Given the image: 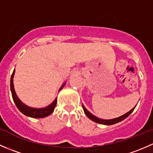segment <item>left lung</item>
I'll list each match as a JSON object with an SVG mask.
<instances>
[{
  "instance_id": "left-lung-1",
  "label": "left lung",
  "mask_w": 153,
  "mask_h": 153,
  "mask_svg": "<svg viewBox=\"0 0 153 153\" xmlns=\"http://www.w3.org/2000/svg\"><path fill=\"white\" fill-rule=\"evenodd\" d=\"M82 106H83V109H84V112H85L86 115L88 117V118H89L90 120H92V121H95V122L96 123H98V124H104V125H112V124H117V123L120 122V121H123V120H124L125 118H127L128 116H129V115H130L131 113H132V112H133L134 109L135 108V107L132 108L131 110H129V112H126V114H124V115H121V116L120 117H118V118H112V119H109V120H104V119H101V118H98V117L95 116L94 115H92L91 112H89V111L87 110V109H86L85 106H84V104H82Z\"/></svg>"
}]
</instances>
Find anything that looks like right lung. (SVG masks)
Returning <instances> with one entry per match:
<instances>
[{
  "mask_svg": "<svg viewBox=\"0 0 153 153\" xmlns=\"http://www.w3.org/2000/svg\"><path fill=\"white\" fill-rule=\"evenodd\" d=\"M15 70L14 69L13 73H12V76H11V80H10V89L11 92H12V98H13V101L15 102V105L17 106L18 109L22 112L24 115H27L28 117H31V118H45V117L48 116V115H51V114L53 112L54 109H55V106L57 104V98H55V101L52 103L51 104H49V106H46L44 108H34L31 107L26 105L24 103H23L21 100L19 99L18 96L16 95V92L15 91V88H14V84H13V78L14 75H15ZM66 84V82L62 84V86H61V88L59 89V91H61L63 89L64 85Z\"/></svg>",
  "mask_w": 153,
  "mask_h": 153,
  "instance_id": "1",
  "label": "right lung"
}]
</instances>
